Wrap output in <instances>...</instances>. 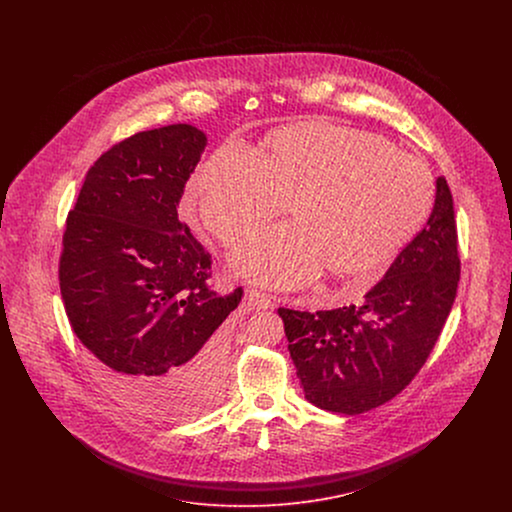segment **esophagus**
<instances>
[{
    "mask_svg": "<svg viewBox=\"0 0 512 512\" xmlns=\"http://www.w3.org/2000/svg\"><path fill=\"white\" fill-rule=\"evenodd\" d=\"M247 301H249V305H253L255 309H272V307H274L272 295L257 292V290H251V292L247 293Z\"/></svg>",
    "mask_w": 512,
    "mask_h": 512,
    "instance_id": "1",
    "label": "esophagus"
}]
</instances>
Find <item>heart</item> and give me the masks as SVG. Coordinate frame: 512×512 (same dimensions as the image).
Wrapping results in <instances>:
<instances>
[{
	"label": "heart",
	"mask_w": 512,
	"mask_h": 512,
	"mask_svg": "<svg viewBox=\"0 0 512 512\" xmlns=\"http://www.w3.org/2000/svg\"><path fill=\"white\" fill-rule=\"evenodd\" d=\"M434 195L422 159L380 134L320 119L270 130L259 159L222 144L186 188L192 213L224 244L290 205L292 224L257 232L232 253L240 276L272 288L307 284L320 270L332 280L378 272L424 228Z\"/></svg>",
	"instance_id": "b5f03b06"
}]
</instances>
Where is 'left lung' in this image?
Wrapping results in <instances>:
<instances>
[{"label":"left lung","mask_w":512,"mask_h":512,"mask_svg":"<svg viewBox=\"0 0 512 512\" xmlns=\"http://www.w3.org/2000/svg\"><path fill=\"white\" fill-rule=\"evenodd\" d=\"M459 276L453 195L439 176L426 226L359 305L278 309L305 399L324 411L361 414L405 390L438 341Z\"/></svg>","instance_id":"1"}]
</instances>
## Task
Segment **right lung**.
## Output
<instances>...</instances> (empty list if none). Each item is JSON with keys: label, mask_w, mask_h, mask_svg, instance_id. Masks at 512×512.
<instances>
[{"label": "right lung", "mask_w": 512, "mask_h": 512, "mask_svg": "<svg viewBox=\"0 0 512 512\" xmlns=\"http://www.w3.org/2000/svg\"><path fill=\"white\" fill-rule=\"evenodd\" d=\"M207 136L192 124L138 132L105 151L67 217L59 286L74 334L124 405L178 422L224 388L219 326L242 301L207 288L211 255L178 220Z\"/></svg>", "instance_id": "right-lung-1"}]
</instances>
